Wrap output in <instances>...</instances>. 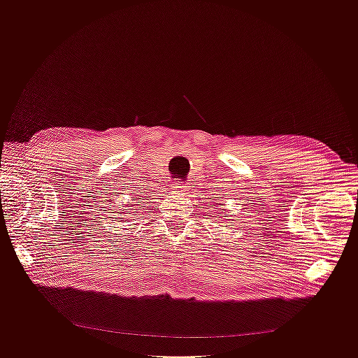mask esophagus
I'll return each mask as SVG.
<instances>
[{
	"mask_svg": "<svg viewBox=\"0 0 358 358\" xmlns=\"http://www.w3.org/2000/svg\"><path fill=\"white\" fill-rule=\"evenodd\" d=\"M171 189H173V192H176V194H185L189 189V187H187L185 183H182V182H176L175 185L171 187Z\"/></svg>",
	"mask_w": 358,
	"mask_h": 358,
	"instance_id": "34e87169",
	"label": "esophagus"
}]
</instances>
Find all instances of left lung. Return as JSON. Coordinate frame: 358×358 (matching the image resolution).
Here are the masks:
<instances>
[{"mask_svg": "<svg viewBox=\"0 0 358 358\" xmlns=\"http://www.w3.org/2000/svg\"><path fill=\"white\" fill-rule=\"evenodd\" d=\"M220 199H221V197H220Z\"/></svg>", "mask_w": 358, "mask_h": 358, "instance_id": "left-lung-1", "label": "left lung"}]
</instances>
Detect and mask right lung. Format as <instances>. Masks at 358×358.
I'll use <instances>...</instances> for the list:
<instances>
[{
	"mask_svg": "<svg viewBox=\"0 0 358 358\" xmlns=\"http://www.w3.org/2000/svg\"><path fill=\"white\" fill-rule=\"evenodd\" d=\"M128 210H129V209H128Z\"/></svg>",
	"mask_w": 358,
	"mask_h": 358,
	"instance_id": "obj_1",
	"label": "right lung"
}]
</instances>
